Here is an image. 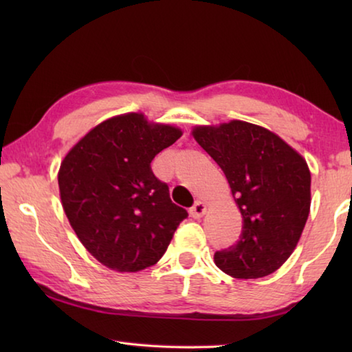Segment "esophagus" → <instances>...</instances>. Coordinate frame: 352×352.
Here are the masks:
<instances>
[{"label": "esophagus", "instance_id": "esophagus-1", "mask_svg": "<svg viewBox=\"0 0 352 352\" xmlns=\"http://www.w3.org/2000/svg\"><path fill=\"white\" fill-rule=\"evenodd\" d=\"M205 212H206V205L204 204V201H195L194 204V206L190 208L189 210V214H190V217H194V219H200V217H204L205 216Z\"/></svg>", "mask_w": 352, "mask_h": 352}]
</instances>
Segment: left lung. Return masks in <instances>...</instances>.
<instances>
[{
  "mask_svg": "<svg viewBox=\"0 0 352 352\" xmlns=\"http://www.w3.org/2000/svg\"><path fill=\"white\" fill-rule=\"evenodd\" d=\"M194 138L223 170L242 214V233L214 253L226 275L267 276L294 252L311 210V172L300 153L264 127L243 121L195 127Z\"/></svg>",
  "mask_w": 352,
  "mask_h": 352,
  "instance_id": "left-lung-1",
  "label": "left lung"
}]
</instances>
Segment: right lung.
Instances as JSON below:
<instances>
[{
	"mask_svg": "<svg viewBox=\"0 0 352 352\" xmlns=\"http://www.w3.org/2000/svg\"><path fill=\"white\" fill-rule=\"evenodd\" d=\"M180 136L175 127L127 113L100 122L60 164L65 214L83 247L109 269L138 272L157 264L188 217L151 168L155 155Z\"/></svg>",
	"mask_w": 352,
	"mask_h": 352,
	"instance_id": "add662e5",
	"label": "right lung"
}]
</instances>
